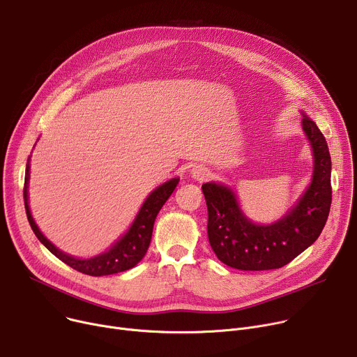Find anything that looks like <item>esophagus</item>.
Here are the masks:
<instances>
[{
    "label": "esophagus",
    "mask_w": 357,
    "mask_h": 357,
    "mask_svg": "<svg viewBox=\"0 0 357 357\" xmlns=\"http://www.w3.org/2000/svg\"><path fill=\"white\" fill-rule=\"evenodd\" d=\"M192 177L197 181H204L208 177H211V172H208L206 167H203V165H196V167H193V170H192Z\"/></svg>",
    "instance_id": "1"
}]
</instances>
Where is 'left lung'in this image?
I'll return each mask as SVG.
<instances>
[{"instance_id": "1", "label": "left lung", "mask_w": 357, "mask_h": 357, "mask_svg": "<svg viewBox=\"0 0 357 357\" xmlns=\"http://www.w3.org/2000/svg\"><path fill=\"white\" fill-rule=\"evenodd\" d=\"M303 131L312 149V180L297 206L278 222L266 226L250 222L230 188L216 183L202 185L208 213V242L227 266L242 271L277 269L320 236L331 204V158L324 135L305 115Z\"/></svg>"}]
</instances>
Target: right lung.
Listing matches in <instances>:
<instances>
[{"instance_id":"right-lung-1","label":"right lung","mask_w":357,"mask_h":357,"mask_svg":"<svg viewBox=\"0 0 357 357\" xmlns=\"http://www.w3.org/2000/svg\"><path fill=\"white\" fill-rule=\"evenodd\" d=\"M29 162H30V157H29L27 167H26L24 206H26L27 219H29V223L33 229L34 235L60 261L68 264L70 268L82 272V274L92 275V277L118 274V272H123V271L135 266L144 258L146 249H149L150 242H151L153 227H154V222L160 212V208L162 207V204L167 200H169V197L174 192V188L177 187L178 180H180V178L169 180L167 183L161 184L160 187H157L155 190L149 197H146V200L141 206L139 212H138L128 232L125 234L108 250V252H103L91 259H77L65 252H61V250L57 249L50 241H47V238L40 232V229L37 227L36 222L33 220L31 213H30V207H29V193H27L29 178H30V164Z\"/></svg>"}]
</instances>
